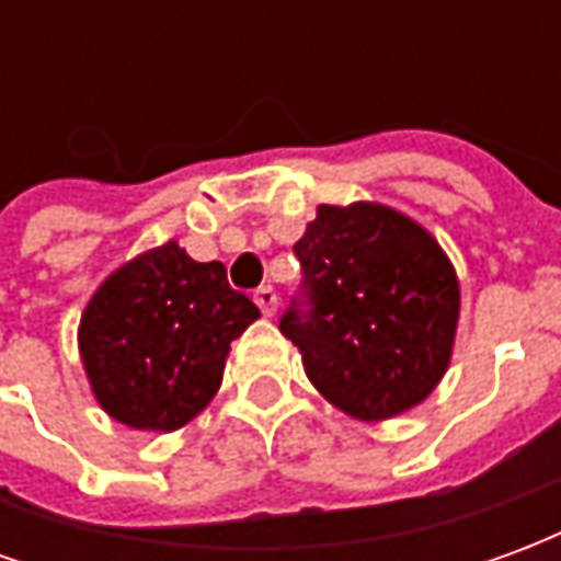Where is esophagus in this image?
Returning <instances> with one entry per match:
<instances>
[{"mask_svg":"<svg viewBox=\"0 0 561 561\" xmlns=\"http://www.w3.org/2000/svg\"><path fill=\"white\" fill-rule=\"evenodd\" d=\"M255 304L261 306V312L267 318L276 316V306H279V297H276V291L270 288V285H261L255 291Z\"/></svg>","mask_w":561,"mask_h":561,"instance_id":"esophagus-1","label":"esophagus"}]
</instances>
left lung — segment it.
<instances>
[{
	"instance_id": "left-lung-1",
	"label": "left lung",
	"mask_w": 561,
	"mask_h": 561,
	"mask_svg": "<svg viewBox=\"0 0 561 561\" xmlns=\"http://www.w3.org/2000/svg\"><path fill=\"white\" fill-rule=\"evenodd\" d=\"M294 255L304 291L279 330L318 393L369 423L426 400L459 318L457 270L433 233L385 204H321Z\"/></svg>"
}]
</instances>
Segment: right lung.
Here are the masks:
<instances>
[{"instance_id": "add662e5", "label": "right lung", "mask_w": 561, "mask_h": 561, "mask_svg": "<svg viewBox=\"0 0 561 561\" xmlns=\"http://www.w3.org/2000/svg\"><path fill=\"white\" fill-rule=\"evenodd\" d=\"M255 318L225 264H201L171 240L99 285L80 316V360L114 421L173 433L216 397L231 342Z\"/></svg>"}]
</instances>
